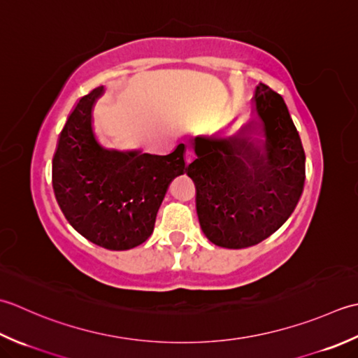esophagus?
I'll return each mask as SVG.
<instances>
[{
	"mask_svg": "<svg viewBox=\"0 0 358 358\" xmlns=\"http://www.w3.org/2000/svg\"><path fill=\"white\" fill-rule=\"evenodd\" d=\"M194 155H196V152H194V148L192 147V145H188L187 150H185V160H187L188 164L192 162V160L194 159Z\"/></svg>",
	"mask_w": 358,
	"mask_h": 358,
	"instance_id": "34e87169",
	"label": "esophagus"
}]
</instances>
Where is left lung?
I'll use <instances>...</instances> for the list:
<instances>
[{
  "instance_id": "obj_1",
  "label": "left lung",
  "mask_w": 358,
  "mask_h": 358,
  "mask_svg": "<svg viewBox=\"0 0 358 358\" xmlns=\"http://www.w3.org/2000/svg\"><path fill=\"white\" fill-rule=\"evenodd\" d=\"M188 176L196 210L211 243L244 249L289 220L303 193L306 169L300 137L278 94L264 83L253 97V120L239 134L196 137Z\"/></svg>"
}]
</instances>
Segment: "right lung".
Returning <instances> with one entry per match:
<instances>
[{
	"instance_id": "right-lung-1",
	"label": "right lung",
	"mask_w": 358,
	"mask_h": 358,
	"mask_svg": "<svg viewBox=\"0 0 358 358\" xmlns=\"http://www.w3.org/2000/svg\"><path fill=\"white\" fill-rule=\"evenodd\" d=\"M103 86L80 99L52 159V184L63 215L80 235L108 250L145 243L171 180L184 174L185 145L171 155L106 150L92 127Z\"/></svg>"
}]
</instances>
